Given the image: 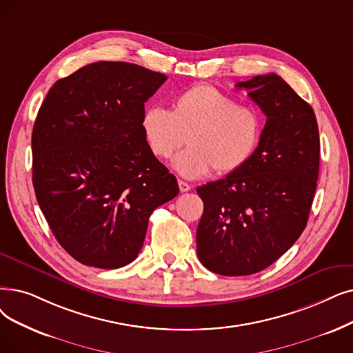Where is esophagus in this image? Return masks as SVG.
Instances as JSON below:
<instances>
[{"instance_id": "1", "label": "esophagus", "mask_w": 353, "mask_h": 353, "mask_svg": "<svg viewBox=\"0 0 353 353\" xmlns=\"http://www.w3.org/2000/svg\"><path fill=\"white\" fill-rule=\"evenodd\" d=\"M177 183H179V189H180V192H181V193H185V192H189V190H190L189 183L183 181V180H179Z\"/></svg>"}]
</instances>
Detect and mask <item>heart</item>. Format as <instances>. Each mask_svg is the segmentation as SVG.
<instances>
[{
    "label": "heart",
    "mask_w": 353,
    "mask_h": 353,
    "mask_svg": "<svg viewBox=\"0 0 353 353\" xmlns=\"http://www.w3.org/2000/svg\"><path fill=\"white\" fill-rule=\"evenodd\" d=\"M148 150L161 160L174 159L176 172L186 179L231 174L247 164L261 143L263 118L251 106L212 85H197L181 92L172 111L150 105L140 121Z\"/></svg>",
    "instance_id": "heart-1"
}]
</instances>
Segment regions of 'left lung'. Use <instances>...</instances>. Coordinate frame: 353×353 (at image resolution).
Returning a JSON list of instances; mask_svg holds the SVG:
<instances>
[{"label": "left lung", "instance_id": "1", "mask_svg": "<svg viewBox=\"0 0 353 353\" xmlns=\"http://www.w3.org/2000/svg\"><path fill=\"white\" fill-rule=\"evenodd\" d=\"M236 88L247 89L267 117L261 143L241 170L196 189L203 201L197 256L228 277L267 268L299 239L320 160L314 111L279 74H259Z\"/></svg>", "mask_w": 353, "mask_h": 353}]
</instances>
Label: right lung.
I'll list each match as a JSON object with an SVG mask.
<instances>
[{"instance_id":"1","label":"right lung","mask_w":353,"mask_h":353,"mask_svg":"<svg viewBox=\"0 0 353 353\" xmlns=\"http://www.w3.org/2000/svg\"><path fill=\"white\" fill-rule=\"evenodd\" d=\"M165 81L139 65L97 62L59 79L40 106L36 197L59 243L83 265L132 263L152 210L179 194L140 127L144 103Z\"/></svg>"}]
</instances>
